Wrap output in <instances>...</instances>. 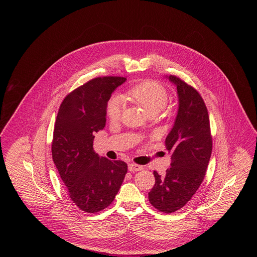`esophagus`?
<instances>
[{"instance_id": "34e87169", "label": "esophagus", "mask_w": 257, "mask_h": 257, "mask_svg": "<svg viewBox=\"0 0 257 257\" xmlns=\"http://www.w3.org/2000/svg\"><path fill=\"white\" fill-rule=\"evenodd\" d=\"M128 169H129V171H130V172H137V171L142 170V169H143V167H142V166H139V165H136V164L131 163V164H129Z\"/></svg>"}]
</instances>
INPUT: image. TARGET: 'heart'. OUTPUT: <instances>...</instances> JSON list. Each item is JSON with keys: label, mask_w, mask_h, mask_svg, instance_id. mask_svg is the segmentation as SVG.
I'll list each match as a JSON object with an SVG mask.
<instances>
[{"label": "heart", "mask_w": 257, "mask_h": 257, "mask_svg": "<svg viewBox=\"0 0 257 257\" xmlns=\"http://www.w3.org/2000/svg\"><path fill=\"white\" fill-rule=\"evenodd\" d=\"M121 98L137 103L143 107L150 116L157 115L165 107L169 95L167 89L159 82L148 80L135 84L121 94ZM123 102L118 97H113L107 101L106 114L112 121H117L121 117Z\"/></svg>", "instance_id": "b5f03b06"}]
</instances>
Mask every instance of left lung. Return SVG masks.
<instances>
[{
    "mask_svg": "<svg viewBox=\"0 0 257 257\" xmlns=\"http://www.w3.org/2000/svg\"><path fill=\"white\" fill-rule=\"evenodd\" d=\"M168 78L177 86L179 97L178 114L166 138L172 163L164 176L154 172L156 183L149 199L160 211L172 213L184 206L199 188L209 163L212 139L207 108L199 92L177 76Z\"/></svg>",
    "mask_w": 257,
    "mask_h": 257,
    "instance_id": "obj_1",
    "label": "left lung"
}]
</instances>
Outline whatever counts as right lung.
<instances>
[{
	"instance_id": "right-lung-1",
	"label": "right lung",
	"mask_w": 257,
	"mask_h": 257,
	"mask_svg": "<svg viewBox=\"0 0 257 257\" xmlns=\"http://www.w3.org/2000/svg\"><path fill=\"white\" fill-rule=\"evenodd\" d=\"M125 77L94 78L70 92L62 101L54 128L53 161L73 203L98 212L113 202L127 164L99 158L93 151L94 133L105 126L106 104Z\"/></svg>"
}]
</instances>
